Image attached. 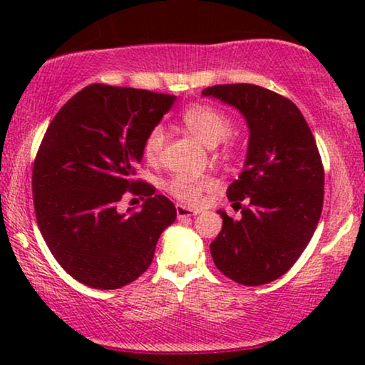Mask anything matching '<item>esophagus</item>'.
Returning <instances> with one entry per match:
<instances>
[{
	"label": "esophagus",
	"instance_id": "1",
	"mask_svg": "<svg viewBox=\"0 0 365 365\" xmlns=\"http://www.w3.org/2000/svg\"><path fill=\"white\" fill-rule=\"evenodd\" d=\"M176 212H178V219H186V217L196 216V214H197L199 211H192V209L182 206V204H178V206H176Z\"/></svg>",
	"mask_w": 365,
	"mask_h": 365
}]
</instances>
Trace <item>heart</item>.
<instances>
[{
    "instance_id": "b5f03b06",
    "label": "heart",
    "mask_w": 365,
    "mask_h": 365,
    "mask_svg": "<svg viewBox=\"0 0 365 365\" xmlns=\"http://www.w3.org/2000/svg\"><path fill=\"white\" fill-rule=\"evenodd\" d=\"M181 121L182 126L192 136H196L199 141L209 148H214L219 143H222L232 129V123L227 114L219 111L217 108L209 106V104H191V106H187L182 111ZM164 141H166V131H164L161 124H158V126H154L148 133V136L143 143V154L146 158V161H158V158L161 156ZM229 153H231V149L226 148L222 149L221 154L224 158H227ZM212 186V179L178 174V176L169 179L166 189L174 197L179 199V201L196 204L199 197H201V194L206 189H211Z\"/></svg>"
}]
</instances>
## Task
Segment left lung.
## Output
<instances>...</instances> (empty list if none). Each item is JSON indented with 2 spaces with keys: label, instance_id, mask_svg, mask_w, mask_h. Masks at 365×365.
I'll return each instance as SVG.
<instances>
[{
  "label": "left lung",
  "instance_id": "1",
  "mask_svg": "<svg viewBox=\"0 0 365 365\" xmlns=\"http://www.w3.org/2000/svg\"><path fill=\"white\" fill-rule=\"evenodd\" d=\"M202 96L236 108L249 128L244 169L227 187L242 216L217 211L222 229L211 242L212 261L234 282L262 286L294 266L316 231L324 202L321 154L302 113L281 94L256 84H217Z\"/></svg>",
  "mask_w": 365,
  "mask_h": 365
}]
</instances>
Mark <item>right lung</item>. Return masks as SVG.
Listing matches in <instances>:
<instances>
[{"label": "right lung", "instance_id": "right-lung-1", "mask_svg": "<svg viewBox=\"0 0 365 365\" xmlns=\"http://www.w3.org/2000/svg\"><path fill=\"white\" fill-rule=\"evenodd\" d=\"M176 101L173 94L89 84L49 124L33 166L38 227L59 266L93 289H118L151 266L176 207L134 181L143 143ZM128 192L142 211H117Z\"/></svg>", "mask_w": 365, "mask_h": 365}]
</instances>
